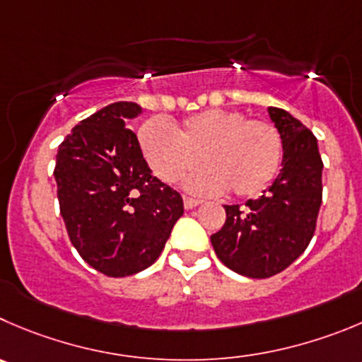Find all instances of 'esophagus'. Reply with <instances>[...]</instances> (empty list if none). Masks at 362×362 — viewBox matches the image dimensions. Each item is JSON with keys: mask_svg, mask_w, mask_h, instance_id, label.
Returning a JSON list of instances; mask_svg holds the SVG:
<instances>
[{"mask_svg": "<svg viewBox=\"0 0 362 362\" xmlns=\"http://www.w3.org/2000/svg\"><path fill=\"white\" fill-rule=\"evenodd\" d=\"M183 201H185V208L187 209H192V208H195V206L201 204V201H199V199H194V197H185Z\"/></svg>", "mask_w": 362, "mask_h": 362, "instance_id": "1", "label": "esophagus"}]
</instances>
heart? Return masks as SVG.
Listing matches in <instances>:
<instances>
[{
    "label": "heart",
    "instance_id": "b5f03b06",
    "mask_svg": "<svg viewBox=\"0 0 362 362\" xmlns=\"http://www.w3.org/2000/svg\"><path fill=\"white\" fill-rule=\"evenodd\" d=\"M139 144L151 170L174 185L201 161L187 181L195 194L229 190L238 197L259 194L282 163V136L267 120H249L236 110L213 108L192 113L179 124L151 119L139 129Z\"/></svg>",
    "mask_w": 362,
    "mask_h": 362
}]
</instances>
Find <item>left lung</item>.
<instances>
[{
  "mask_svg": "<svg viewBox=\"0 0 362 362\" xmlns=\"http://www.w3.org/2000/svg\"><path fill=\"white\" fill-rule=\"evenodd\" d=\"M282 136V168L272 187L245 206H223L226 223L211 245L245 277L267 279L290 267L311 242L322 206V156L316 136L286 110L268 108Z\"/></svg>",
  "mask_w": 362,
  "mask_h": 362,
  "instance_id": "obj_1",
  "label": "left lung"
}]
</instances>
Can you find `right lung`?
Segmentation results:
<instances>
[{
    "instance_id": "1",
    "label": "right lung",
    "mask_w": 362,
    "mask_h": 362,
    "mask_svg": "<svg viewBox=\"0 0 362 362\" xmlns=\"http://www.w3.org/2000/svg\"><path fill=\"white\" fill-rule=\"evenodd\" d=\"M140 113L136 103L119 101L83 119L60 144L54 165L71 243L108 277L151 267L185 211L181 195L151 174L126 127Z\"/></svg>"
}]
</instances>
